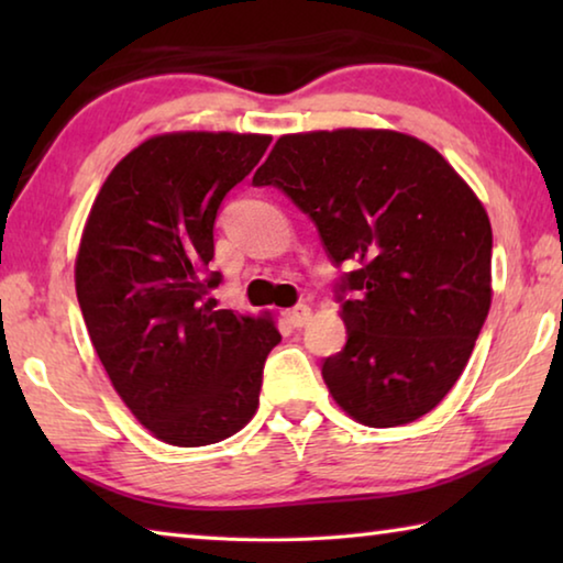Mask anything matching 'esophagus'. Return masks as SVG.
<instances>
[{"instance_id": "1", "label": "esophagus", "mask_w": 563, "mask_h": 563, "mask_svg": "<svg viewBox=\"0 0 563 563\" xmlns=\"http://www.w3.org/2000/svg\"><path fill=\"white\" fill-rule=\"evenodd\" d=\"M285 318H288L292 328H302V325H308V320H310V308L308 305H295L292 310L285 312Z\"/></svg>"}]
</instances>
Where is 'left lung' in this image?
I'll return each mask as SVG.
<instances>
[{
  "label": "left lung",
  "mask_w": 563,
  "mask_h": 563,
  "mask_svg": "<svg viewBox=\"0 0 563 563\" xmlns=\"http://www.w3.org/2000/svg\"><path fill=\"white\" fill-rule=\"evenodd\" d=\"M255 186L316 223L347 342L322 379L367 427L415 422L470 362L492 305V225L460 174L424 141L383 129L280 136Z\"/></svg>",
  "instance_id": "1"
}]
</instances>
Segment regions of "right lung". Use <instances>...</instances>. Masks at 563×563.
<instances>
[{
	"instance_id": "1",
	"label": "right lung",
	"mask_w": 563,
	"mask_h": 563,
	"mask_svg": "<svg viewBox=\"0 0 563 563\" xmlns=\"http://www.w3.org/2000/svg\"><path fill=\"white\" fill-rule=\"evenodd\" d=\"M271 136L164 133L103 180L76 255V298L93 350L161 442L225 440L258 409L263 365L280 342L268 318L216 310L213 225L228 190Z\"/></svg>"
}]
</instances>
